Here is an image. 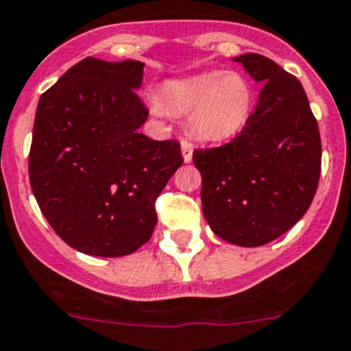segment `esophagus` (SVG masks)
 <instances>
[{"instance_id":"34e87169","label":"esophagus","mask_w":351,"mask_h":351,"mask_svg":"<svg viewBox=\"0 0 351 351\" xmlns=\"http://www.w3.org/2000/svg\"><path fill=\"white\" fill-rule=\"evenodd\" d=\"M192 152H194V147H192L191 143H189L187 140L182 141V157L185 162H191L192 160Z\"/></svg>"}]
</instances>
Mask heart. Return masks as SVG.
Segmentation results:
<instances>
[{
  "label": "heart",
  "mask_w": 351,
  "mask_h": 351,
  "mask_svg": "<svg viewBox=\"0 0 351 351\" xmlns=\"http://www.w3.org/2000/svg\"><path fill=\"white\" fill-rule=\"evenodd\" d=\"M148 106L159 117L187 115L192 138L220 143L236 138L248 125L255 93L243 75L204 71L164 84L160 97H148Z\"/></svg>",
  "instance_id": "b5f03b06"
}]
</instances>
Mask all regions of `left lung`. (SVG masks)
<instances>
[{"label": "left lung", "instance_id": "left-lung-1", "mask_svg": "<svg viewBox=\"0 0 351 351\" xmlns=\"http://www.w3.org/2000/svg\"><path fill=\"white\" fill-rule=\"evenodd\" d=\"M262 84L257 108L230 143L195 150L201 201L211 230L238 246L285 234L313 201L322 141L301 82L261 53L232 59Z\"/></svg>", "mask_w": 351, "mask_h": 351}]
</instances>
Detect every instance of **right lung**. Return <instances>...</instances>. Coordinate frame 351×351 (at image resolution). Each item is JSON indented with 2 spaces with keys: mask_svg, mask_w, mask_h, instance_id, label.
I'll return each instance as SVG.
<instances>
[{
  "mask_svg": "<svg viewBox=\"0 0 351 351\" xmlns=\"http://www.w3.org/2000/svg\"><path fill=\"white\" fill-rule=\"evenodd\" d=\"M143 68L85 58L38 101L31 189L47 222L82 254L122 257L145 245L156 197L183 162L178 141L140 132Z\"/></svg>",
  "mask_w": 351,
  "mask_h": 351,
  "instance_id": "obj_1",
  "label": "right lung"
}]
</instances>
